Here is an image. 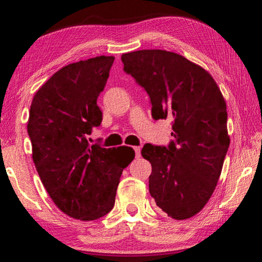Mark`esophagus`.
<instances>
[{
    "label": "esophagus",
    "mask_w": 262,
    "mask_h": 262,
    "mask_svg": "<svg viewBox=\"0 0 262 262\" xmlns=\"http://www.w3.org/2000/svg\"><path fill=\"white\" fill-rule=\"evenodd\" d=\"M134 151H135L136 158H140L141 157V148L140 147H134Z\"/></svg>",
    "instance_id": "1"
}]
</instances>
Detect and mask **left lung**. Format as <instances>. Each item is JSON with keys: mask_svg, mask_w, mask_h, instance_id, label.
Returning a JSON list of instances; mask_svg holds the SVG:
<instances>
[{"mask_svg": "<svg viewBox=\"0 0 262 262\" xmlns=\"http://www.w3.org/2000/svg\"><path fill=\"white\" fill-rule=\"evenodd\" d=\"M121 60L123 72L147 91L155 120L173 118L167 147L142 148L152 167L150 195L171 219H189L210 199L229 149L223 96L209 73L177 53L142 50Z\"/></svg>", "mask_w": 262, "mask_h": 262, "instance_id": "obj_1", "label": "left lung"}]
</instances>
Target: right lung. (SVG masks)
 <instances>
[{"mask_svg": "<svg viewBox=\"0 0 262 262\" xmlns=\"http://www.w3.org/2000/svg\"><path fill=\"white\" fill-rule=\"evenodd\" d=\"M113 62L101 55L66 66L31 104L28 133L35 168L57 208L76 220L94 221L112 210L123 168L135 157L129 147L120 152L88 141L103 120L97 99Z\"/></svg>", "mask_w": 262, "mask_h": 262, "instance_id": "add662e5", "label": "right lung"}]
</instances>
